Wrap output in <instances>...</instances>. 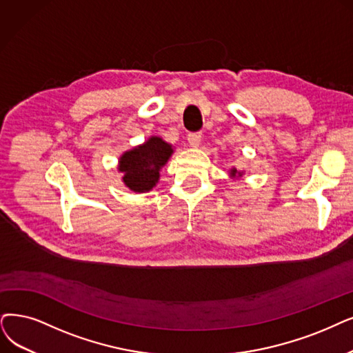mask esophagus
Wrapping results in <instances>:
<instances>
[{
  "instance_id": "obj_1",
  "label": "esophagus",
  "mask_w": 353,
  "mask_h": 353,
  "mask_svg": "<svg viewBox=\"0 0 353 353\" xmlns=\"http://www.w3.org/2000/svg\"><path fill=\"white\" fill-rule=\"evenodd\" d=\"M188 143L192 148H196L201 143V133H190L188 134Z\"/></svg>"
}]
</instances>
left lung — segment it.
I'll list each match as a JSON object with an SVG mask.
<instances>
[{
	"mask_svg": "<svg viewBox=\"0 0 353 353\" xmlns=\"http://www.w3.org/2000/svg\"><path fill=\"white\" fill-rule=\"evenodd\" d=\"M230 176L232 178H236V176H242L243 175V172H237V169L236 168H233V169H230Z\"/></svg>",
	"mask_w": 353,
	"mask_h": 353,
	"instance_id": "8db88e82",
	"label": "left lung"
}]
</instances>
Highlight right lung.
I'll return each instance as SVG.
<instances>
[{"label":"right lung","instance_id":"right-lung-1","mask_svg":"<svg viewBox=\"0 0 353 353\" xmlns=\"http://www.w3.org/2000/svg\"><path fill=\"white\" fill-rule=\"evenodd\" d=\"M174 153L172 145L158 136L149 137L143 145L124 152L119 161L123 182L134 192H148L159 181L161 168Z\"/></svg>","mask_w":353,"mask_h":353}]
</instances>
